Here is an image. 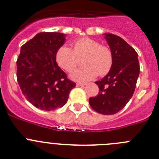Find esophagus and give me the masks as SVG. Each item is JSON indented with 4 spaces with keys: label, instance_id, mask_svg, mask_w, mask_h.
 <instances>
[{
    "label": "esophagus",
    "instance_id": "obj_1",
    "mask_svg": "<svg viewBox=\"0 0 159 159\" xmlns=\"http://www.w3.org/2000/svg\"><path fill=\"white\" fill-rule=\"evenodd\" d=\"M84 85H85L84 83H81V82L76 83V86L77 87H83V86H84Z\"/></svg>",
    "mask_w": 159,
    "mask_h": 159
}]
</instances>
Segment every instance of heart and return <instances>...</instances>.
Instances as JSON below:
<instances>
[{
    "label": "heart",
    "mask_w": 159,
    "mask_h": 159,
    "mask_svg": "<svg viewBox=\"0 0 159 159\" xmlns=\"http://www.w3.org/2000/svg\"><path fill=\"white\" fill-rule=\"evenodd\" d=\"M72 49L62 46L56 50L55 58L60 68L66 71H71L78 65L80 58H83L84 67L75 70L70 75L72 80L88 81L97 77L104 76L110 72L113 63L112 51L99 42L81 38L71 43Z\"/></svg>",
    "instance_id": "heart-1"
}]
</instances>
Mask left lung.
<instances>
[{"mask_svg":"<svg viewBox=\"0 0 159 159\" xmlns=\"http://www.w3.org/2000/svg\"><path fill=\"white\" fill-rule=\"evenodd\" d=\"M104 35L113 53V66L104 78L95 82L99 93L90 98L89 103L98 113L112 115L123 109L133 97L140 69L136 50L120 36Z\"/></svg>","mask_w":159,"mask_h":159,"instance_id":"8db88e82","label":"left lung"}]
</instances>
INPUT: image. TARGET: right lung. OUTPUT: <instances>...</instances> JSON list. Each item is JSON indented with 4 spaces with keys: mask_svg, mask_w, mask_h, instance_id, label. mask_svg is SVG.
<instances>
[{
    "mask_svg": "<svg viewBox=\"0 0 159 159\" xmlns=\"http://www.w3.org/2000/svg\"><path fill=\"white\" fill-rule=\"evenodd\" d=\"M66 42L61 33H39L21 46L16 61V78L23 94L40 110H54L64 106L75 83L55 58Z\"/></svg>",
    "mask_w": 159,
    "mask_h": 159,
    "instance_id": "add662e5",
    "label": "right lung"
}]
</instances>
